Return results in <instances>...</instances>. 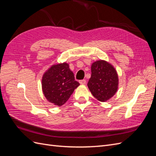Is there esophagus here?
Returning <instances> with one entry per match:
<instances>
[{
    "label": "esophagus",
    "mask_w": 156,
    "mask_h": 156,
    "mask_svg": "<svg viewBox=\"0 0 156 156\" xmlns=\"http://www.w3.org/2000/svg\"><path fill=\"white\" fill-rule=\"evenodd\" d=\"M79 83L81 84H85L87 83V81H86L85 79H83V80H80Z\"/></svg>",
    "instance_id": "esophagus-1"
}]
</instances>
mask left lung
Segmentation results:
<instances>
[{
    "instance_id": "left-lung-1",
    "label": "left lung",
    "mask_w": 156,
    "mask_h": 156,
    "mask_svg": "<svg viewBox=\"0 0 156 156\" xmlns=\"http://www.w3.org/2000/svg\"><path fill=\"white\" fill-rule=\"evenodd\" d=\"M88 87L98 100L105 101L117 91L119 78L115 69L105 60H98L91 66Z\"/></svg>"
}]
</instances>
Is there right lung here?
Wrapping results in <instances>:
<instances>
[{
    "instance_id": "obj_1",
    "label": "right lung",
    "mask_w": 156,
    "mask_h": 156,
    "mask_svg": "<svg viewBox=\"0 0 156 156\" xmlns=\"http://www.w3.org/2000/svg\"><path fill=\"white\" fill-rule=\"evenodd\" d=\"M79 85L66 63L52 66L42 78V90L45 97L58 106L64 105Z\"/></svg>"
}]
</instances>
